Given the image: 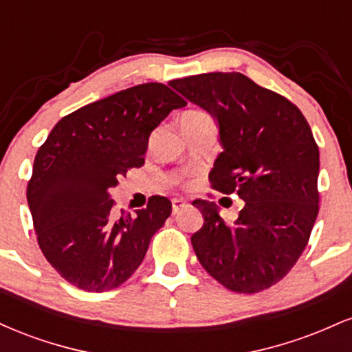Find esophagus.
Returning a JSON list of instances; mask_svg holds the SVG:
<instances>
[{
    "mask_svg": "<svg viewBox=\"0 0 352 352\" xmlns=\"http://www.w3.org/2000/svg\"><path fill=\"white\" fill-rule=\"evenodd\" d=\"M185 205H187V204H185V201L182 200V199H173L172 200V212L173 213H179L180 210L185 207Z\"/></svg>",
    "mask_w": 352,
    "mask_h": 352,
    "instance_id": "34e87169",
    "label": "esophagus"
}]
</instances>
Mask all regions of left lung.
I'll use <instances>...</instances> for the list:
<instances>
[{
  "instance_id": "left-lung-1",
  "label": "left lung",
  "mask_w": 352,
  "mask_h": 352,
  "mask_svg": "<svg viewBox=\"0 0 352 352\" xmlns=\"http://www.w3.org/2000/svg\"><path fill=\"white\" fill-rule=\"evenodd\" d=\"M218 125L223 152L212 187L245 201L223 220L215 201L195 200L204 227L197 258L225 288L256 293L286 276L308 245L318 217L319 151L305 116L241 72H208L168 82Z\"/></svg>"
}]
</instances>
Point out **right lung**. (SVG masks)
Here are the masks:
<instances>
[{"mask_svg":"<svg viewBox=\"0 0 352 352\" xmlns=\"http://www.w3.org/2000/svg\"><path fill=\"white\" fill-rule=\"evenodd\" d=\"M185 104L165 84L129 87L63 117L36 153L26 197L39 248L76 288L122 285L170 217V200L159 195L135 217L116 215L109 190L142 167L151 132Z\"/></svg>","mask_w":352,"mask_h":352,"instance_id":"add662e5","label":"right lung"}]
</instances>
